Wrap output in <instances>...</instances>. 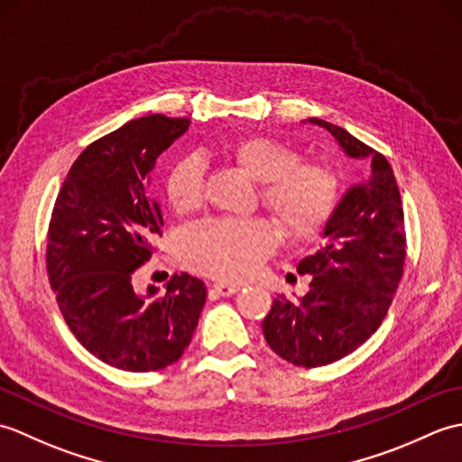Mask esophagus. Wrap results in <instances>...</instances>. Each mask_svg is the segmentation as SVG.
Returning <instances> with one entry per match:
<instances>
[{"label": "esophagus", "mask_w": 462, "mask_h": 462, "mask_svg": "<svg viewBox=\"0 0 462 462\" xmlns=\"http://www.w3.org/2000/svg\"><path fill=\"white\" fill-rule=\"evenodd\" d=\"M212 290L218 293V296H222V298H230V296H234V293H236L238 290H240V286H236V283H224V282H216L214 286H212Z\"/></svg>", "instance_id": "34e87169"}]
</instances>
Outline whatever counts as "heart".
Instances as JSON below:
<instances>
[{"label":"heart","mask_w":462,"mask_h":462,"mask_svg":"<svg viewBox=\"0 0 462 462\" xmlns=\"http://www.w3.org/2000/svg\"><path fill=\"white\" fill-rule=\"evenodd\" d=\"M224 154L262 182V204L293 240H308L331 218L339 200V180L328 164L300 161L293 146L266 134H244L224 144ZM174 212L190 214L204 200V166L189 154L174 161L164 182ZM282 242L276 222L266 218L206 220L184 232L186 263L204 276L240 282L256 276Z\"/></svg>","instance_id":"heart-1"}]
</instances>
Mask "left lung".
I'll return each instance as SVG.
<instances>
[{
	"label": "left lung",
	"mask_w": 462,
	"mask_h": 462,
	"mask_svg": "<svg viewBox=\"0 0 462 462\" xmlns=\"http://www.w3.org/2000/svg\"><path fill=\"white\" fill-rule=\"evenodd\" d=\"M329 131L346 154L369 159L371 171L351 186L323 228L326 246L298 263L311 276L300 301L276 298L262 323L272 351L300 367H321L349 356L385 319L407 256L405 216L393 169L337 125L310 119Z\"/></svg>",
	"instance_id": "1"
}]
</instances>
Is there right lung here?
<instances>
[{
  "mask_svg": "<svg viewBox=\"0 0 462 462\" xmlns=\"http://www.w3.org/2000/svg\"><path fill=\"white\" fill-rule=\"evenodd\" d=\"M189 119L149 115L91 143L77 156L47 230V276L63 319L95 357L146 373L179 361L190 346L206 286L172 276L156 298L134 290L154 254L162 214L151 196L154 162L189 129Z\"/></svg>",
  "mask_w": 462,
  "mask_h": 462,
  "instance_id": "obj_1",
  "label": "right lung"
}]
</instances>
